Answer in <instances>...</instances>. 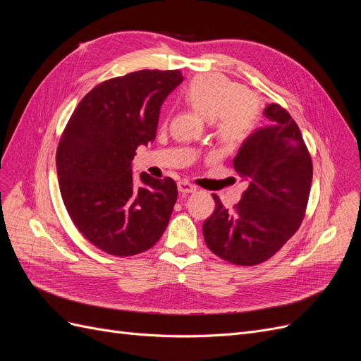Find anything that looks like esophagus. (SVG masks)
<instances>
[{"mask_svg":"<svg viewBox=\"0 0 361 361\" xmlns=\"http://www.w3.org/2000/svg\"><path fill=\"white\" fill-rule=\"evenodd\" d=\"M178 190L182 194H190V192H194L195 190H197V187H195V185H192V183H190L188 180H180L178 183Z\"/></svg>","mask_w":361,"mask_h":361,"instance_id":"esophagus-1","label":"esophagus"}]
</instances>
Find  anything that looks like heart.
<instances>
[{
    "mask_svg": "<svg viewBox=\"0 0 361 361\" xmlns=\"http://www.w3.org/2000/svg\"><path fill=\"white\" fill-rule=\"evenodd\" d=\"M183 101L211 120L216 140L224 147H236L253 134L262 117L256 97L241 84L221 75L207 73L192 78L182 90Z\"/></svg>",
    "mask_w": 361,
    "mask_h": 361,
    "instance_id": "obj_1",
    "label": "heart"
}]
</instances>
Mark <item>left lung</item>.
<instances>
[{"mask_svg":"<svg viewBox=\"0 0 361 361\" xmlns=\"http://www.w3.org/2000/svg\"><path fill=\"white\" fill-rule=\"evenodd\" d=\"M268 125L239 149L233 167L248 182L243 199L226 209L212 194L215 211L203 223L204 243L233 265L251 267L274 256L298 231L307 207L312 158L301 130L279 104L267 105Z\"/></svg>","mask_w":361,"mask_h":361,"instance_id":"8db88e82","label":"left lung"}]
</instances>
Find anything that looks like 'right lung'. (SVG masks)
<instances>
[{"instance_id": "right-lung-1", "label": "right lung", "mask_w": 361, "mask_h": 361, "mask_svg": "<svg viewBox=\"0 0 361 361\" xmlns=\"http://www.w3.org/2000/svg\"><path fill=\"white\" fill-rule=\"evenodd\" d=\"M180 71H138L97 84L75 108L57 147L60 192L71 220L94 247L134 256L154 247L170 221L176 182L141 173L135 150L157 137L164 99Z\"/></svg>"}]
</instances>
